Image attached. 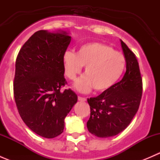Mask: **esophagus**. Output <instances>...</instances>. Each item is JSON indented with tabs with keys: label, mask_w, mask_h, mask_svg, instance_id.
Listing matches in <instances>:
<instances>
[{
	"label": "esophagus",
	"mask_w": 160,
	"mask_h": 160,
	"mask_svg": "<svg viewBox=\"0 0 160 160\" xmlns=\"http://www.w3.org/2000/svg\"><path fill=\"white\" fill-rule=\"evenodd\" d=\"M78 100L80 101H82V102H84V101H87L86 98H82V97H80V96L78 97Z\"/></svg>",
	"instance_id": "obj_1"
}]
</instances>
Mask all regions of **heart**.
<instances>
[{
	"instance_id": "b5f03b06",
	"label": "heart",
	"mask_w": 160,
	"mask_h": 160,
	"mask_svg": "<svg viewBox=\"0 0 160 160\" xmlns=\"http://www.w3.org/2000/svg\"><path fill=\"white\" fill-rule=\"evenodd\" d=\"M63 62L66 75L71 80H75L83 67H86V75L75 83V88L83 93L92 88L98 92L109 90L118 81L126 66V59L122 53L101 43L83 45L77 53L66 51Z\"/></svg>"
}]
</instances>
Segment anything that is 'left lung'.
<instances>
[{
    "label": "left lung",
    "instance_id": "left-lung-1",
    "mask_svg": "<svg viewBox=\"0 0 160 160\" xmlns=\"http://www.w3.org/2000/svg\"><path fill=\"white\" fill-rule=\"evenodd\" d=\"M126 59L122 80L96 98H88L90 116L87 123L91 134L101 138L114 136L128 127L139 108L142 79L135 53L121 40Z\"/></svg>",
    "mask_w": 160,
    "mask_h": 160
}]
</instances>
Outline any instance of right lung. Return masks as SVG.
<instances>
[{
  "label": "right lung",
  "instance_id": "right-lung-1",
  "mask_svg": "<svg viewBox=\"0 0 160 160\" xmlns=\"http://www.w3.org/2000/svg\"><path fill=\"white\" fill-rule=\"evenodd\" d=\"M71 37L66 32L40 30L25 42L18 54L14 97L21 118L37 135L52 138L64 129V119L77 101L64 78L63 55Z\"/></svg>",
  "mask_w": 160,
  "mask_h": 160
}]
</instances>
